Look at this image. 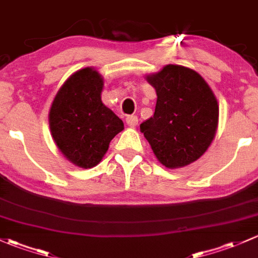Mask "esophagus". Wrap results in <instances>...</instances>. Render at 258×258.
Listing matches in <instances>:
<instances>
[{
  "label": "esophagus",
  "mask_w": 258,
  "mask_h": 258,
  "mask_svg": "<svg viewBox=\"0 0 258 258\" xmlns=\"http://www.w3.org/2000/svg\"><path fill=\"white\" fill-rule=\"evenodd\" d=\"M126 124H128L130 128H134L138 124V118L135 115H128L126 116Z\"/></svg>",
  "instance_id": "obj_1"
}]
</instances>
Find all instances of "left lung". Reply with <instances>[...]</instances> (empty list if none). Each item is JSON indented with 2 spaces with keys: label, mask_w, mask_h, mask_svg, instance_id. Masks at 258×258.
<instances>
[{
  "label": "left lung",
  "mask_w": 258,
  "mask_h": 258,
  "mask_svg": "<svg viewBox=\"0 0 258 258\" xmlns=\"http://www.w3.org/2000/svg\"><path fill=\"white\" fill-rule=\"evenodd\" d=\"M156 92L155 113L140 124L159 163L169 169L190 165L206 153L219 126L214 92L196 71L168 64L145 76Z\"/></svg>",
  "instance_id": "left-lung-1"
}]
</instances>
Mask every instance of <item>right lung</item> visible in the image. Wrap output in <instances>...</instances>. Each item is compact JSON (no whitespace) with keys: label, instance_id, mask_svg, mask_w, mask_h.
Here are the masks:
<instances>
[{"label":"right lung","instance_id":"right-lung-1","mask_svg":"<svg viewBox=\"0 0 258 258\" xmlns=\"http://www.w3.org/2000/svg\"><path fill=\"white\" fill-rule=\"evenodd\" d=\"M104 79L93 67L74 72L50 105V134L60 153L82 169L98 165L124 123L102 102Z\"/></svg>","mask_w":258,"mask_h":258}]
</instances>
